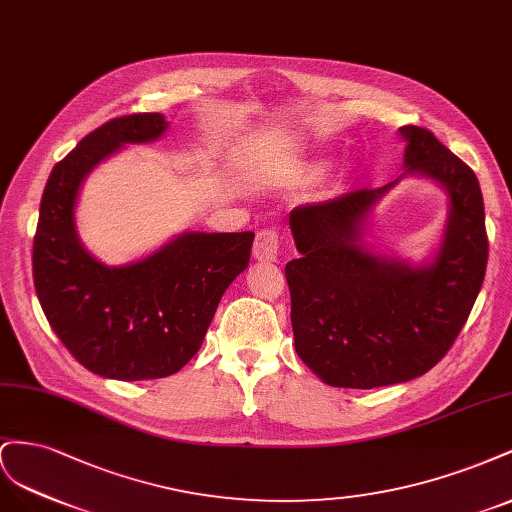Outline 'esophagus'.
I'll use <instances>...</instances> for the list:
<instances>
[{
	"label": "esophagus",
	"mask_w": 512,
	"mask_h": 512,
	"mask_svg": "<svg viewBox=\"0 0 512 512\" xmlns=\"http://www.w3.org/2000/svg\"><path fill=\"white\" fill-rule=\"evenodd\" d=\"M279 248H281L279 231L264 229L257 233L255 244H253V255L257 261H274L276 255H279Z\"/></svg>",
	"instance_id": "esophagus-1"
}]
</instances>
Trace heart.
Segmentation results:
<instances>
[{
	"label": "heart",
	"instance_id": "1",
	"mask_svg": "<svg viewBox=\"0 0 512 512\" xmlns=\"http://www.w3.org/2000/svg\"><path fill=\"white\" fill-rule=\"evenodd\" d=\"M321 171H324V165H313V167L309 169V173H311V175H319Z\"/></svg>",
	"mask_w": 512,
	"mask_h": 512
}]
</instances>
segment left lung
<instances>
[{
    "label": "left lung",
    "mask_w": 512,
    "mask_h": 512,
    "mask_svg": "<svg viewBox=\"0 0 512 512\" xmlns=\"http://www.w3.org/2000/svg\"><path fill=\"white\" fill-rule=\"evenodd\" d=\"M405 165L450 195L440 257L407 268L358 244L362 218L388 188H358L291 210L300 251L285 266L296 352L337 388H377L425 375L470 317L485 281L489 238L476 173L429 128L403 126Z\"/></svg>",
    "instance_id": "1"
}]
</instances>
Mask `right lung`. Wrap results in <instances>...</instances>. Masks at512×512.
<instances>
[{"label":"right lung","mask_w":512,"mask_h":512,"mask_svg":"<svg viewBox=\"0 0 512 512\" xmlns=\"http://www.w3.org/2000/svg\"><path fill=\"white\" fill-rule=\"evenodd\" d=\"M165 128L160 113H133L83 137L49 175L34 236V287L49 326L87 371L122 382L169 377L199 352L255 240L253 231L184 233L124 268L85 253L72 218L83 178L122 143Z\"/></svg>","instance_id":"add662e5"}]
</instances>
